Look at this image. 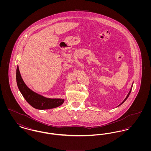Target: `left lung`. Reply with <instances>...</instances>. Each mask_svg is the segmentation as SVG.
Listing matches in <instances>:
<instances>
[{"mask_svg":"<svg viewBox=\"0 0 151 151\" xmlns=\"http://www.w3.org/2000/svg\"><path fill=\"white\" fill-rule=\"evenodd\" d=\"M134 83V82H133ZM133 83H132V86H131V89H130V90H129V93L127 94V96H126V97L125 98V99L123 101V102H122V103H121L118 106H117L116 107H118V106H119L120 105H122V104L127 99V98L129 97V94H130V93H131V90H132V86H133Z\"/></svg>","mask_w":151,"mask_h":151,"instance_id":"obj_1","label":"left lung"}]
</instances>
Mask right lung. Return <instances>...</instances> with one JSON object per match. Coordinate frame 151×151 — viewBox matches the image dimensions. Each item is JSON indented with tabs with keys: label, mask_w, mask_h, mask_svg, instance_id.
<instances>
[{
	"label": "right lung",
	"mask_w": 151,
	"mask_h": 151,
	"mask_svg": "<svg viewBox=\"0 0 151 151\" xmlns=\"http://www.w3.org/2000/svg\"><path fill=\"white\" fill-rule=\"evenodd\" d=\"M16 82L18 88L30 105L36 109L47 110L57 108L62 105L65 99L47 98L30 89L22 79L19 66L16 69Z\"/></svg>",
	"instance_id": "1"
}]
</instances>
